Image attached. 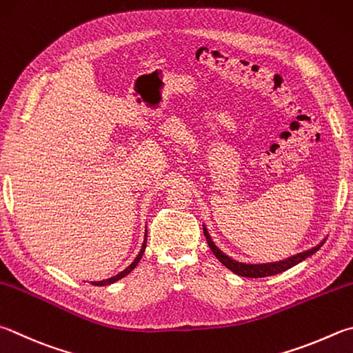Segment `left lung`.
<instances>
[{
  "label": "left lung",
  "instance_id": "8db88e82",
  "mask_svg": "<svg viewBox=\"0 0 353 353\" xmlns=\"http://www.w3.org/2000/svg\"><path fill=\"white\" fill-rule=\"evenodd\" d=\"M203 234H205V238H207V242H208V245L211 248V252L214 253L216 258L219 259L222 264L228 268V270H232L233 273L239 274V276H243V278H265V276H273V274L283 273V272L288 270V268H292L296 264H299V262H303L304 259L309 258V256H312L313 253H316L325 241V239H323L321 242L318 243V245L305 250V252L293 254V256H290V258H285L283 261L265 262V264H245V262L236 261L233 258H230L228 254L223 253L222 250L213 242V239H211L208 230L205 225H203Z\"/></svg>",
  "mask_w": 353,
  "mask_h": 353
}]
</instances>
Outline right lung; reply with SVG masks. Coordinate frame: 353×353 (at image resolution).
Masks as SVG:
<instances>
[{
    "mask_svg": "<svg viewBox=\"0 0 353 353\" xmlns=\"http://www.w3.org/2000/svg\"><path fill=\"white\" fill-rule=\"evenodd\" d=\"M146 238H148V232H145V239H143V243H142V248H140V252H139V254L136 256V259H134V261L131 262V264L125 268L123 272H120L119 274H115V276L103 279V281H91V284H92V285H110V284L117 283L119 279L125 278L126 274H130V273L134 270V268L137 267L140 259H142V256H143V253H145V248H146Z\"/></svg>",
    "mask_w": 353,
    "mask_h": 353,
    "instance_id": "1",
    "label": "right lung"
}]
</instances>
